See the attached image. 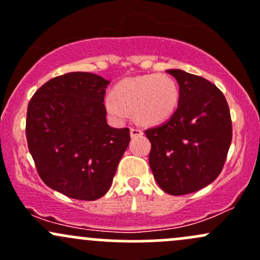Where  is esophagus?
Returning <instances> with one entry per match:
<instances>
[{"label": "esophagus", "instance_id": "obj_1", "mask_svg": "<svg viewBox=\"0 0 260 260\" xmlns=\"http://www.w3.org/2000/svg\"><path fill=\"white\" fill-rule=\"evenodd\" d=\"M130 135H131V138H138V136L142 135V131L140 129H138V127H131Z\"/></svg>", "mask_w": 260, "mask_h": 260}]
</instances>
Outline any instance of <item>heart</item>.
Instances as JSON below:
<instances>
[{
	"instance_id": "obj_1",
	"label": "heart",
	"mask_w": 260,
	"mask_h": 260,
	"mask_svg": "<svg viewBox=\"0 0 260 260\" xmlns=\"http://www.w3.org/2000/svg\"><path fill=\"white\" fill-rule=\"evenodd\" d=\"M180 98L176 80L169 74H146L127 78L114 86L105 109L115 120H124L126 111L145 125H155L175 113Z\"/></svg>"
}]
</instances>
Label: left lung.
<instances>
[{"mask_svg": "<svg viewBox=\"0 0 260 260\" xmlns=\"http://www.w3.org/2000/svg\"><path fill=\"white\" fill-rule=\"evenodd\" d=\"M180 86L174 115L145 130L151 142L149 164L157 185L180 196L213 182L232 142V120L222 91L207 79L169 69Z\"/></svg>", "mask_w": 260, "mask_h": 260, "instance_id": "8db88e82", "label": "left lung"}]
</instances>
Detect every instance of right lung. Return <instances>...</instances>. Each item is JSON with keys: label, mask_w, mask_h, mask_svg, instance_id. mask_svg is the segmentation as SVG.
Wrapping results in <instances>:
<instances>
[{"label": "right lung", "mask_w": 260, "mask_h": 260, "mask_svg": "<svg viewBox=\"0 0 260 260\" xmlns=\"http://www.w3.org/2000/svg\"><path fill=\"white\" fill-rule=\"evenodd\" d=\"M109 80L72 72L48 80L27 109V144L44 183L82 201L103 197L130 142V130L107 122Z\"/></svg>", "instance_id": "1"}]
</instances>
